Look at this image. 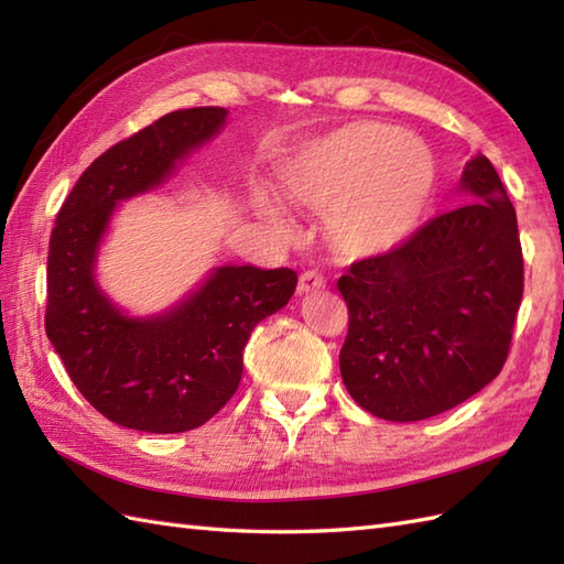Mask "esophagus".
<instances>
[{"instance_id":"34e87169","label":"esophagus","mask_w":564,"mask_h":564,"mask_svg":"<svg viewBox=\"0 0 564 564\" xmlns=\"http://www.w3.org/2000/svg\"><path fill=\"white\" fill-rule=\"evenodd\" d=\"M325 283H327L325 275H322V273L315 271V269H310V271L301 273V279H297V293L305 295V293L319 291V289H325Z\"/></svg>"}]
</instances>
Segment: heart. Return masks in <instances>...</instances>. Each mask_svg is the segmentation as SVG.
I'll return each mask as SVG.
<instances>
[{"label": "heart", "instance_id": "1", "mask_svg": "<svg viewBox=\"0 0 564 564\" xmlns=\"http://www.w3.org/2000/svg\"><path fill=\"white\" fill-rule=\"evenodd\" d=\"M431 150L390 126L358 121L310 142L279 170L291 206L327 215V235L341 259H373L398 249L422 223L436 194ZM263 218L289 230L285 210L261 198Z\"/></svg>", "mask_w": 564, "mask_h": 564}]
</instances>
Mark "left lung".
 Returning <instances> with one entry per match:
<instances>
[{"label": "left lung", "instance_id": "left-lung-1", "mask_svg": "<svg viewBox=\"0 0 564 564\" xmlns=\"http://www.w3.org/2000/svg\"><path fill=\"white\" fill-rule=\"evenodd\" d=\"M460 206L398 249L356 261L341 380L366 412L419 422L473 398L505 366L523 295L517 210L485 154L465 164Z\"/></svg>", "mask_w": 564, "mask_h": 564}]
</instances>
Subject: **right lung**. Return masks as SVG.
Listing matches in <instances>:
<instances>
[{
	"instance_id": "right-lung-1",
	"label": "right lung",
	"mask_w": 564,
	"mask_h": 564,
	"mask_svg": "<svg viewBox=\"0 0 564 564\" xmlns=\"http://www.w3.org/2000/svg\"><path fill=\"white\" fill-rule=\"evenodd\" d=\"M225 118L220 106L162 116L94 160L57 213L45 334L84 400L118 426L182 434L206 424L237 392L251 329L295 291L293 269L220 267L166 313L128 317L94 279L118 203L164 184Z\"/></svg>"
}]
</instances>
